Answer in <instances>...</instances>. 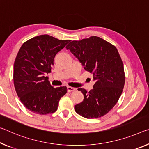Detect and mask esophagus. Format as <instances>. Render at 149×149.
<instances>
[{"label":"esophagus","instance_id":"esophagus-1","mask_svg":"<svg viewBox=\"0 0 149 149\" xmlns=\"http://www.w3.org/2000/svg\"><path fill=\"white\" fill-rule=\"evenodd\" d=\"M67 88H68V92H71V91H73L75 90V88H74V87H70V86H68Z\"/></svg>","mask_w":149,"mask_h":149}]
</instances>
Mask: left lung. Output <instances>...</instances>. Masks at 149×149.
<instances>
[{
    "instance_id": "1",
    "label": "left lung",
    "mask_w": 149,
    "mask_h": 149,
    "mask_svg": "<svg viewBox=\"0 0 149 149\" xmlns=\"http://www.w3.org/2000/svg\"><path fill=\"white\" fill-rule=\"evenodd\" d=\"M66 48L93 74V89L78 88L84 101L75 105L77 114L87 119L104 116L116 105L123 89L125 77L123 63L114 45L97 36L74 40Z\"/></svg>"
}]
</instances>
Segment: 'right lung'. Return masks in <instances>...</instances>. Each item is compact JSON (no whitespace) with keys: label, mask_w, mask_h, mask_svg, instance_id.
<instances>
[{"label":"right lung","mask_w":149,"mask_h":149,"mask_svg":"<svg viewBox=\"0 0 149 149\" xmlns=\"http://www.w3.org/2000/svg\"><path fill=\"white\" fill-rule=\"evenodd\" d=\"M70 42L40 35L25 42L18 51L14 63V85L21 102L32 113H54L67 93L66 86H52L46 74L51 72L56 54Z\"/></svg>","instance_id":"right-lung-1"}]
</instances>
